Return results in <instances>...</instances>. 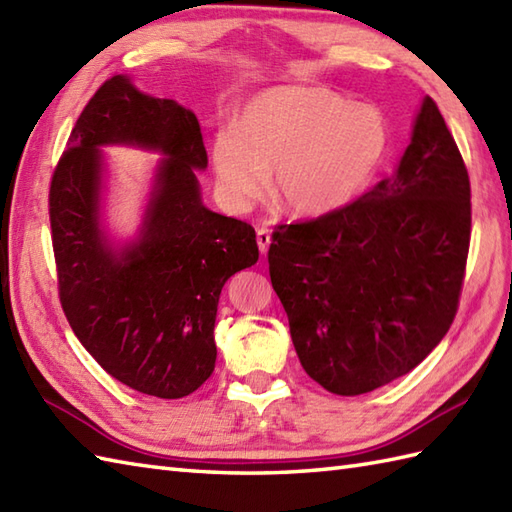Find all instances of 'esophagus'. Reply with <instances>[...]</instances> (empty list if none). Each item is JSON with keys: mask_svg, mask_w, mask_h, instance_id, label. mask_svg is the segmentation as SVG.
<instances>
[{"mask_svg": "<svg viewBox=\"0 0 512 512\" xmlns=\"http://www.w3.org/2000/svg\"><path fill=\"white\" fill-rule=\"evenodd\" d=\"M257 246H259V250H262V255L268 253V248H270V231H268L266 226L257 228Z\"/></svg>", "mask_w": 512, "mask_h": 512, "instance_id": "obj_1", "label": "esophagus"}]
</instances>
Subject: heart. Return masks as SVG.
Here are the masks:
<instances>
[{
  "instance_id": "b5f03b06",
  "label": "heart",
  "mask_w": 512,
  "mask_h": 512,
  "mask_svg": "<svg viewBox=\"0 0 512 512\" xmlns=\"http://www.w3.org/2000/svg\"><path fill=\"white\" fill-rule=\"evenodd\" d=\"M387 149L385 118L374 105L350 103L325 88H275L250 99L235 129L211 143L217 184L244 209L268 187L290 211L339 209L363 189Z\"/></svg>"
}]
</instances>
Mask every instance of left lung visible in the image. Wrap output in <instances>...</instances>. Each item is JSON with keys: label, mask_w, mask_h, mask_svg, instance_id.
I'll return each instance as SVG.
<instances>
[{"label": "left lung", "mask_w": 512, "mask_h": 512, "mask_svg": "<svg viewBox=\"0 0 512 512\" xmlns=\"http://www.w3.org/2000/svg\"><path fill=\"white\" fill-rule=\"evenodd\" d=\"M469 244V171L427 96L394 176L275 228L270 281L306 374L336 396L409 374L451 328Z\"/></svg>", "instance_id": "1"}]
</instances>
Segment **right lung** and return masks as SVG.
I'll list each match as a JSON object with an SVG mask.
<instances>
[{"mask_svg":"<svg viewBox=\"0 0 512 512\" xmlns=\"http://www.w3.org/2000/svg\"><path fill=\"white\" fill-rule=\"evenodd\" d=\"M158 148L168 158L144 235L116 256L98 224L99 144ZM198 118L116 74L76 121L50 182L59 299L72 332L112 378L140 394L182 398L215 367V314L228 277L259 257L255 228L206 209Z\"/></svg>","mask_w":512,"mask_h":512,"instance_id":"right-lung-1","label":"right lung"}]
</instances>
